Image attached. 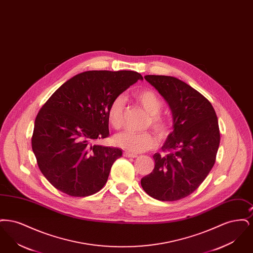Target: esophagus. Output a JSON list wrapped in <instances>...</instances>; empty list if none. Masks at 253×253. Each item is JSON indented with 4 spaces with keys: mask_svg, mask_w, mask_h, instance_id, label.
I'll list each match as a JSON object with an SVG mask.
<instances>
[{
    "mask_svg": "<svg viewBox=\"0 0 253 253\" xmlns=\"http://www.w3.org/2000/svg\"><path fill=\"white\" fill-rule=\"evenodd\" d=\"M123 156L126 157H132V158H134V157H137V155L136 154H132V153H130V152H124V154H123Z\"/></svg>",
    "mask_w": 253,
    "mask_h": 253,
    "instance_id": "1",
    "label": "esophagus"
}]
</instances>
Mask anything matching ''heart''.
I'll use <instances>...</instances> for the list:
<instances>
[{
    "mask_svg": "<svg viewBox=\"0 0 253 253\" xmlns=\"http://www.w3.org/2000/svg\"><path fill=\"white\" fill-rule=\"evenodd\" d=\"M136 100L150 114L148 126H152L160 137H164L169 132L168 120L160 114L163 106L161 98L151 90H141L134 94ZM124 97H115L107 110L109 123L115 128L120 129L123 122ZM115 143L131 153H142L154 148L157 145V137L151 132H134L124 131L115 135Z\"/></svg>",
    "mask_w": 253,
    "mask_h": 253,
    "instance_id": "obj_1",
    "label": "heart"
}]
</instances>
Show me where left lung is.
Wrapping results in <instances>:
<instances>
[{"label": "left lung", "instance_id": "left-lung-1", "mask_svg": "<svg viewBox=\"0 0 253 253\" xmlns=\"http://www.w3.org/2000/svg\"><path fill=\"white\" fill-rule=\"evenodd\" d=\"M144 78L167 101L173 130L162 146L167 154L154 155L155 169L141 179V186L157 200L176 201L193 193L215 163L220 144L216 114L203 95L180 80Z\"/></svg>", "mask_w": 253, "mask_h": 253}]
</instances>
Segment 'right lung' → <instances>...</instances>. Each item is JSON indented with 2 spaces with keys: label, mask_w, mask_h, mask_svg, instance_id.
Listing matches in <instances>:
<instances>
[{
  "label": "right lung",
  "mask_w": 253,
  "mask_h": 253,
  "mask_svg": "<svg viewBox=\"0 0 253 253\" xmlns=\"http://www.w3.org/2000/svg\"><path fill=\"white\" fill-rule=\"evenodd\" d=\"M142 76L133 71H86L64 83L40 110L32 150L44 177L71 196H88L102 189L119 148L93 144L109 136L107 110Z\"/></svg>",
  "instance_id": "1"
}]
</instances>
